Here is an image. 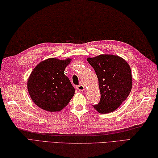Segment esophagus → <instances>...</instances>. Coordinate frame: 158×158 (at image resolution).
<instances>
[{"mask_svg": "<svg viewBox=\"0 0 158 158\" xmlns=\"http://www.w3.org/2000/svg\"><path fill=\"white\" fill-rule=\"evenodd\" d=\"M76 88L79 90V91H84V86H83L82 84H79L78 85L76 86Z\"/></svg>", "mask_w": 158, "mask_h": 158, "instance_id": "1", "label": "esophagus"}]
</instances>
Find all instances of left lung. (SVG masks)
Instances as JSON below:
<instances>
[{
  "label": "left lung",
  "instance_id": "8db88e82",
  "mask_svg": "<svg viewBox=\"0 0 158 158\" xmlns=\"http://www.w3.org/2000/svg\"><path fill=\"white\" fill-rule=\"evenodd\" d=\"M98 79L100 102L94 105L100 113L117 109L125 100L132 89V73L125 60L113 55H100L88 58Z\"/></svg>",
  "mask_w": 158,
  "mask_h": 158
}]
</instances>
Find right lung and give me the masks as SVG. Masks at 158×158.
Returning <instances> with one entry per match:
<instances>
[{"label": "right lung", "mask_w": 158, "mask_h": 158, "mask_svg": "<svg viewBox=\"0 0 158 158\" xmlns=\"http://www.w3.org/2000/svg\"><path fill=\"white\" fill-rule=\"evenodd\" d=\"M70 59L49 58L39 63L28 81V89L32 101L42 109L50 112L62 110L75 94L64 70Z\"/></svg>", "instance_id": "obj_1"}]
</instances>
